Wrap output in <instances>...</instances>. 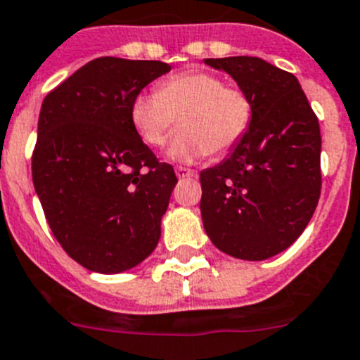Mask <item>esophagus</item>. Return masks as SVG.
Instances as JSON below:
<instances>
[{
    "label": "esophagus",
    "mask_w": 360,
    "mask_h": 360,
    "mask_svg": "<svg viewBox=\"0 0 360 360\" xmlns=\"http://www.w3.org/2000/svg\"><path fill=\"white\" fill-rule=\"evenodd\" d=\"M176 176H177V179H186V177L195 176V170H192V168H186V167H177Z\"/></svg>",
    "instance_id": "34e87169"
}]
</instances>
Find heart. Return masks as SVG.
Instances as JSON below:
<instances>
[{
  "label": "heart",
  "instance_id": "obj_1",
  "mask_svg": "<svg viewBox=\"0 0 360 360\" xmlns=\"http://www.w3.org/2000/svg\"><path fill=\"white\" fill-rule=\"evenodd\" d=\"M252 100L240 87L210 71H184L161 82L158 93H140L131 103V124L150 147H161L179 122L167 158L193 163L220 156L240 143L252 124Z\"/></svg>",
  "mask_w": 360,
  "mask_h": 360
}]
</instances>
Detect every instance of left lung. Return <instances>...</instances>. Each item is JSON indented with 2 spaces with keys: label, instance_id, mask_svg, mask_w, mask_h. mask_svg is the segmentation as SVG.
I'll return each mask as SVG.
<instances>
[{
  "label": "left lung",
  "instance_id": "1",
  "mask_svg": "<svg viewBox=\"0 0 360 360\" xmlns=\"http://www.w3.org/2000/svg\"><path fill=\"white\" fill-rule=\"evenodd\" d=\"M252 100V124L200 172V215L217 249L260 262L296 242L321 195V132L296 77L258 57L204 59Z\"/></svg>",
  "mask_w": 360,
  "mask_h": 360
}]
</instances>
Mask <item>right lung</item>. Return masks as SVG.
<instances>
[{
    "mask_svg": "<svg viewBox=\"0 0 360 360\" xmlns=\"http://www.w3.org/2000/svg\"><path fill=\"white\" fill-rule=\"evenodd\" d=\"M170 71L160 60L100 57L48 93L41 105L32 179L48 224L82 267L124 273L161 236L177 183L131 124V103Z\"/></svg>",
    "mask_w": 360,
    "mask_h": 360,
    "instance_id": "add662e5",
    "label": "right lung"
}]
</instances>
